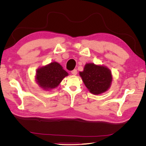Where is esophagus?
<instances>
[{
    "label": "esophagus",
    "mask_w": 146,
    "mask_h": 146,
    "mask_svg": "<svg viewBox=\"0 0 146 146\" xmlns=\"http://www.w3.org/2000/svg\"><path fill=\"white\" fill-rule=\"evenodd\" d=\"M71 74H72V75H77V69H74V70H72V71H71Z\"/></svg>",
    "instance_id": "esophagus-1"
}]
</instances>
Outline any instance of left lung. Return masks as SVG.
I'll return each instance as SVG.
<instances>
[{"label": "left lung", "instance_id": "left-lung-1", "mask_svg": "<svg viewBox=\"0 0 146 146\" xmlns=\"http://www.w3.org/2000/svg\"><path fill=\"white\" fill-rule=\"evenodd\" d=\"M79 74L88 90L94 94L103 93L111 86V72L106 66L87 63Z\"/></svg>", "mask_w": 146, "mask_h": 146}]
</instances>
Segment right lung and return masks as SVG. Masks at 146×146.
Returning <instances> with one entry per match:
<instances>
[{"label":"right lung","instance_id":"right-lung-1","mask_svg":"<svg viewBox=\"0 0 146 146\" xmlns=\"http://www.w3.org/2000/svg\"><path fill=\"white\" fill-rule=\"evenodd\" d=\"M68 73L59 63L52 62L39 68L36 74V80L38 85L44 90L54 89L59 85Z\"/></svg>","mask_w":146,"mask_h":146}]
</instances>
